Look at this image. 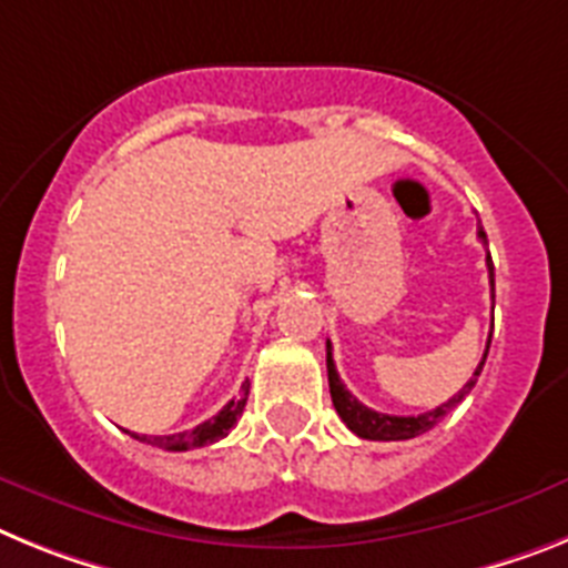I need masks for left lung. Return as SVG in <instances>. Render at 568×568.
<instances>
[{"mask_svg":"<svg viewBox=\"0 0 568 568\" xmlns=\"http://www.w3.org/2000/svg\"><path fill=\"white\" fill-rule=\"evenodd\" d=\"M477 236H480L483 245H486V231L480 229L477 231ZM486 265H489V283H491V291H495V265H491V256H486ZM489 343H491V334H489ZM489 343H486V354H489ZM486 354H483L480 366L475 368L471 379H468L466 386H463L460 392L452 397V400L443 403V406H437V408H432V412H426V414H417V417H397V414H379V412H374V408L363 406V403H359L357 397H354V394L343 386V379H339V374H337V366H334L332 343H325V366H328V388H332V403H334V408H337L339 417H343L345 426L352 428L357 437H363V440H412V437H417V434H423V432H428V428L437 426V423H440L448 412H455V408L466 400V394L475 388L477 377H480L483 363H486Z\"/></svg>","mask_w":568,"mask_h":568,"instance_id":"left-lung-1","label":"left lung"}]
</instances>
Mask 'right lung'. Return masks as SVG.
Segmentation results:
<instances>
[{"instance_id": "right-lung-1", "label": "right lung", "mask_w": 568, "mask_h": 568, "mask_svg": "<svg viewBox=\"0 0 568 568\" xmlns=\"http://www.w3.org/2000/svg\"><path fill=\"white\" fill-rule=\"evenodd\" d=\"M245 403H248V386H243V394L234 397L229 406H223V412L214 414L211 420L200 423L191 432H180V434H136L128 432L134 440L148 443V446L165 448V452H189V448H200V446H211V443L223 440L225 434L236 426L240 420V414H243Z\"/></svg>"}]
</instances>
